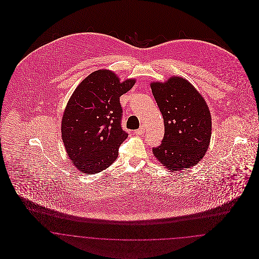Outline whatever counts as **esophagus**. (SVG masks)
Listing matches in <instances>:
<instances>
[{
  "label": "esophagus",
  "instance_id": "1",
  "mask_svg": "<svg viewBox=\"0 0 259 259\" xmlns=\"http://www.w3.org/2000/svg\"><path fill=\"white\" fill-rule=\"evenodd\" d=\"M134 133H135L137 136H141V135H143V134L145 133V130H144V127H141V128L137 130V131H135Z\"/></svg>",
  "mask_w": 259,
  "mask_h": 259
}]
</instances>
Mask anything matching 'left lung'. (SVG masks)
<instances>
[{"label": "left lung", "instance_id": "8db88e82", "mask_svg": "<svg viewBox=\"0 0 259 259\" xmlns=\"http://www.w3.org/2000/svg\"><path fill=\"white\" fill-rule=\"evenodd\" d=\"M151 92L164 122V136L154 156L166 168L180 170L195 165L208 149L211 116L208 107L184 77L152 82Z\"/></svg>", "mask_w": 259, "mask_h": 259}]
</instances>
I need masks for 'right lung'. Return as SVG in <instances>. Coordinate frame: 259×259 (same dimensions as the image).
Wrapping results in <instances>:
<instances>
[{"label":"right lung","instance_id":"obj_1","mask_svg":"<svg viewBox=\"0 0 259 259\" xmlns=\"http://www.w3.org/2000/svg\"><path fill=\"white\" fill-rule=\"evenodd\" d=\"M135 79L119 81L108 70L88 75L74 90L62 119V139L74 165L88 175L108 168L127 138L121 128L119 97Z\"/></svg>","mask_w":259,"mask_h":259}]
</instances>
